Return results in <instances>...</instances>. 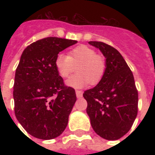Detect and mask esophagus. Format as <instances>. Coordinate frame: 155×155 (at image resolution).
<instances>
[{"instance_id":"esophagus-1","label":"esophagus","mask_w":155,"mask_h":155,"mask_svg":"<svg viewBox=\"0 0 155 155\" xmlns=\"http://www.w3.org/2000/svg\"><path fill=\"white\" fill-rule=\"evenodd\" d=\"M75 94H76V97H77V98H80V97H83L82 91H79V90L75 91Z\"/></svg>"}]
</instances>
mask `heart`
<instances>
[{
  "label": "heart",
  "mask_w": 155,
  "mask_h": 155,
  "mask_svg": "<svg viewBox=\"0 0 155 155\" xmlns=\"http://www.w3.org/2000/svg\"><path fill=\"white\" fill-rule=\"evenodd\" d=\"M76 68L77 75H74L67 81V85L74 88H83L89 83L96 84L103 78L106 70V63L101 55L91 47L80 45L73 48L70 56L63 53L57 54L54 66L58 75L63 79L70 76L73 71V65Z\"/></svg>",
  "instance_id": "obj_1"
}]
</instances>
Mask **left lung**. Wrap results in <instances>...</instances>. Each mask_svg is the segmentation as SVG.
Here are the masks:
<instances>
[{
  "label": "left lung",
  "mask_w": 155,
  "mask_h": 155,
  "mask_svg": "<svg viewBox=\"0 0 155 155\" xmlns=\"http://www.w3.org/2000/svg\"><path fill=\"white\" fill-rule=\"evenodd\" d=\"M105 58L103 78L83 94L94 131L106 140H117L131 129L137 114L138 94L134 78L117 50L101 42H88Z\"/></svg>",
  "instance_id": "obj_1"
}]
</instances>
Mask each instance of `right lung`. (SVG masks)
<instances>
[{"label":"right lung","mask_w":155,"mask_h":155,"mask_svg":"<svg viewBox=\"0 0 155 155\" xmlns=\"http://www.w3.org/2000/svg\"><path fill=\"white\" fill-rule=\"evenodd\" d=\"M77 41L49 37L23 51L16 69L13 100L18 120L33 137L50 140L67 127L75 101L74 88L64 85L54 66L57 54Z\"/></svg>","instance_id":"obj_1"}]
</instances>
